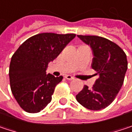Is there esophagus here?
<instances>
[{"instance_id":"obj_1","label":"esophagus","mask_w":132,"mask_h":132,"mask_svg":"<svg viewBox=\"0 0 132 132\" xmlns=\"http://www.w3.org/2000/svg\"><path fill=\"white\" fill-rule=\"evenodd\" d=\"M67 80H74V77H72L71 75H65V77H64Z\"/></svg>"}]
</instances>
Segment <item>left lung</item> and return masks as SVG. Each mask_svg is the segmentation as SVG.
<instances>
[{
  "mask_svg": "<svg viewBox=\"0 0 132 132\" xmlns=\"http://www.w3.org/2000/svg\"><path fill=\"white\" fill-rule=\"evenodd\" d=\"M92 50V68L99 77L93 87L84 86L76 95L77 101L84 108L99 110L109 106L116 98L121 89L128 68L125 52L108 39L98 36L77 35Z\"/></svg>",
  "mask_w": 132,
  "mask_h": 132,
  "instance_id": "8db88e82",
  "label": "left lung"
}]
</instances>
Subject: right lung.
Wrapping results in <instances>:
<instances>
[{"label": "right lung", "instance_id": "obj_1", "mask_svg": "<svg viewBox=\"0 0 132 132\" xmlns=\"http://www.w3.org/2000/svg\"><path fill=\"white\" fill-rule=\"evenodd\" d=\"M75 37V34H38L26 40L13 55L9 70L10 88L24 111L38 113L50 103L63 77L46 74L48 64Z\"/></svg>", "mask_w": 132, "mask_h": 132}]
</instances>
